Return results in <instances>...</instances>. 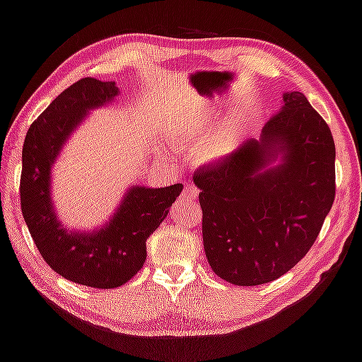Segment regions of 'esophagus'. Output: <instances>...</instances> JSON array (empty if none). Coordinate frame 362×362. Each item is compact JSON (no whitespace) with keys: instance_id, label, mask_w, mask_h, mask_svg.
Returning <instances> with one entry per match:
<instances>
[{"instance_id":"34e87169","label":"esophagus","mask_w":362,"mask_h":362,"mask_svg":"<svg viewBox=\"0 0 362 362\" xmlns=\"http://www.w3.org/2000/svg\"><path fill=\"white\" fill-rule=\"evenodd\" d=\"M181 197L185 200H195L199 197V189L195 187L194 185H186L185 189H182Z\"/></svg>"}]
</instances>
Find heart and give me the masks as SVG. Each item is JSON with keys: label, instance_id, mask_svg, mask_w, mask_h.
I'll return each instance as SVG.
<instances>
[{"label": "heart", "instance_id": "heart-1", "mask_svg": "<svg viewBox=\"0 0 362 362\" xmlns=\"http://www.w3.org/2000/svg\"><path fill=\"white\" fill-rule=\"evenodd\" d=\"M176 139L181 146L200 147L204 160H216L229 151L233 134L228 129L215 133V115L210 109L197 107L176 125Z\"/></svg>", "mask_w": 362, "mask_h": 362}]
</instances>
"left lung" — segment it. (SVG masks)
I'll list each match as a JSON object with an SVG mask.
<instances>
[{
  "mask_svg": "<svg viewBox=\"0 0 362 362\" xmlns=\"http://www.w3.org/2000/svg\"><path fill=\"white\" fill-rule=\"evenodd\" d=\"M282 100L262 138L194 173L206 259L234 286H259L292 269L316 242L335 199L329 125L303 93ZM276 158L281 163L268 169Z\"/></svg>",
  "mask_w": 362,
  "mask_h": 362,
  "instance_id": "8db88e82",
  "label": "left lung"
}]
</instances>
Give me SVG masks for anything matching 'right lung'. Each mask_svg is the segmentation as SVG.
<instances>
[{
  "instance_id": "obj_1",
  "label": "right lung",
  "mask_w": 362,
  "mask_h": 362,
  "mask_svg": "<svg viewBox=\"0 0 362 362\" xmlns=\"http://www.w3.org/2000/svg\"><path fill=\"white\" fill-rule=\"evenodd\" d=\"M115 81L81 78L47 105L28 128L22 149L21 209L45 262L64 279L94 288H115L138 274L146 240L168 215L182 185L133 186L110 221L93 233H70L51 200V165L86 112L110 103Z\"/></svg>"
}]
</instances>
